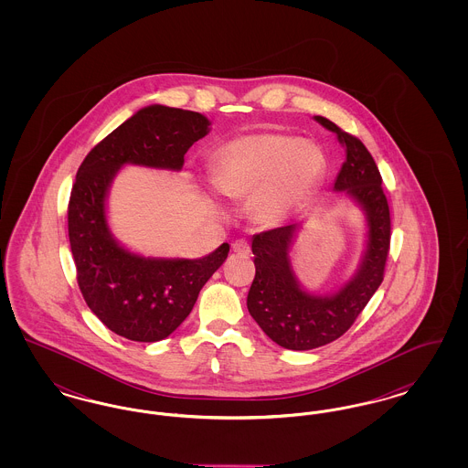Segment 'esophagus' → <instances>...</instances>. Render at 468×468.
Masks as SVG:
<instances>
[{"label":"esophagus","instance_id":"esophagus-1","mask_svg":"<svg viewBox=\"0 0 468 468\" xmlns=\"http://www.w3.org/2000/svg\"><path fill=\"white\" fill-rule=\"evenodd\" d=\"M231 249H233V252H237V254H249L250 252V245L244 239H239V240H235L233 244H231Z\"/></svg>","mask_w":468,"mask_h":468}]
</instances>
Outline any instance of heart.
Instances as JSON below:
<instances>
[{"instance_id":"b5f03b06","label":"heart","mask_w":468,"mask_h":468,"mask_svg":"<svg viewBox=\"0 0 468 468\" xmlns=\"http://www.w3.org/2000/svg\"><path fill=\"white\" fill-rule=\"evenodd\" d=\"M324 168L323 151L298 136L245 134L226 142L218 151L212 182L231 198L256 193V216L277 221L311 193Z\"/></svg>"}]
</instances>
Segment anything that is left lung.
<instances>
[{
    "label": "left lung",
    "instance_id": "left-lung-1",
    "mask_svg": "<svg viewBox=\"0 0 468 468\" xmlns=\"http://www.w3.org/2000/svg\"><path fill=\"white\" fill-rule=\"evenodd\" d=\"M334 132L346 149V161L334 191H344L363 208L368 240L356 273L334 294L303 290L291 267L290 249L298 224L273 228L252 237L256 275L247 294V309L260 328L281 347L309 351L346 334L384 279L389 252L391 218L382 178L363 142L342 132L326 117H314Z\"/></svg>",
    "mask_w": 468,
    "mask_h": 468
}]
</instances>
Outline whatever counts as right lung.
<instances>
[{
    "label": "right lung",
    "instance_id": "obj_1",
    "mask_svg": "<svg viewBox=\"0 0 468 468\" xmlns=\"http://www.w3.org/2000/svg\"><path fill=\"white\" fill-rule=\"evenodd\" d=\"M198 112L149 105L105 136L82 161L68 203V237L80 292L113 334L157 342L193 311L200 290L228 258L219 245L200 260L144 258L112 237L105 200L124 165L178 172L187 149L208 133Z\"/></svg>",
    "mask_w": 468,
    "mask_h": 468
}]
</instances>
